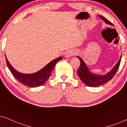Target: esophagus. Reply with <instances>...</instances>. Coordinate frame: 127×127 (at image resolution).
<instances>
[{
  "label": "esophagus",
  "instance_id": "esophagus-1",
  "mask_svg": "<svg viewBox=\"0 0 127 127\" xmlns=\"http://www.w3.org/2000/svg\"><path fill=\"white\" fill-rule=\"evenodd\" d=\"M75 54V52H73V51H68V52H67L65 53V57H67V58H68V57H71L72 56L74 55Z\"/></svg>",
  "mask_w": 127,
  "mask_h": 127
}]
</instances>
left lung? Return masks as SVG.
I'll return each mask as SVG.
<instances>
[{
  "instance_id": "8db88e82",
  "label": "left lung",
  "mask_w": 127,
  "mask_h": 127,
  "mask_svg": "<svg viewBox=\"0 0 127 127\" xmlns=\"http://www.w3.org/2000/svg\"><path fill=\"white\" fill-rule=\"evenodd\" d=\"M99 17L102 20L105 21L106 23L108 24V25H113V23H111L110 21H108L107 19H105V17L102 16H99ZM77 57L79 59L80 61V67L77 70L78 75L79 76L81 81L85 84H86L87 86L89 87H93L102 86V85L106 84L109 81H110L113 78V77L114 76L115 73L117 71V70H118V67H119L120 65V63H121V56L119 61L117 63V64L115 65V67L111 70V71L104 75H99L91 73L89 70V68L87 67L84 61L80 57Z\"/></svg>"
}]
</instances>
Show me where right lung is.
<instances>
[{"mask_svg": "<svg viewBox=\"0 0 127 127\" xmlns=\"http://www.w3.org/2000/svg\"><path fill=\"white\" fill-rule=\"evenodd\" d=\"M5 58L7 67L10 69L13 75L17 81L29 87H36L44 84L50 76L52 71L55 67L56 63L63 59L62 57H59L54 59L47 64L44 68L36 73L33 74H23L19 73L8 62L6 56Z\"/></svg>", "mask_w": 127, "mask_h": 127, "instance_id": "right-lung-1", "label": "right lung"}]
</instances>
